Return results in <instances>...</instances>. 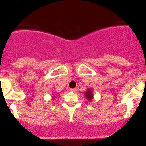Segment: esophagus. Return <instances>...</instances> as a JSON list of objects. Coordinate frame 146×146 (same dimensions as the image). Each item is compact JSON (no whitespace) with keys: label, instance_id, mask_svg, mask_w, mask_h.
<instances>
[{"label":"esophagus","instance_id":"obj_1","mask_svg":"<svg viewBox=\"0 0 146 146\" xmlns=\"http://www.w3.org/2000/svg\"><path fill=\"white\" fill-rule=\"evenodd\" d=\"M70 92H76L77 91V88H71V89H70Z\"/></svg>","mask_w":146,"mask_h":146}]
</instances>
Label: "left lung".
Wrapping results in <instances>:
<instances>
[{
	"instance_id": "1",
	"label": "left lung",
	"mask_w": 146,
	"mask_h": 146,
	"mask_svg": "<svg viewBox=\"0 0 146 146\" xmlns=\"http://www.w3.org/2000/svg\"><path fill=\"white\" fill-rule=\"evenodd\" d=\"M84 95L85 96L86 99L88 100L89 102L92 101V100L93 99V91L91 88H88L87 89V90L85 91V93H84Z\"/></svg>"
}]
</instances>
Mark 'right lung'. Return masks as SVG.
I'll list each match as a JSON object with an SVG mask.
<instances>
[{"label":"right lung","mask_w":146,"mask_h":146,"mask_svg":"<svg viewBox=\"0 0 146 146\" xmlns=\"http://www.w3.org/2000/svg\"><path fill=\"white\" fill-rule=\"evenodd\" d=\"M56 98V96H54V97H53V98H52V99H53V100H54V98Z\"/></svg>","instance_id":"obj_1"}]
</instances>
